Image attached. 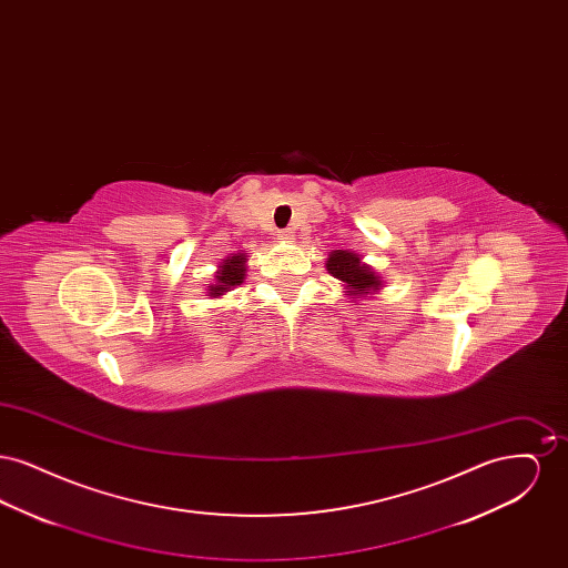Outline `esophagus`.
<instances>
[{"instance_id":"34e87169","label":"esophagus","mask_w":568,"mask_h":568,"mask_svg":"<svg viewBox=\"0 0 568 568\" xmlns=\"http://www.w3.org/2000/svg\"><path fill=\"white\" fill-rule=\"evenodd\" d=\"M294 236H296V232H294V230H290V227H287V230H278V232H276V239H278V241H285V243H292V241H294Z\"/></svg>"}]
</instances>
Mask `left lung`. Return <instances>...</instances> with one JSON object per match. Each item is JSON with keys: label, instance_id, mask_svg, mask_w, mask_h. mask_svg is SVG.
<instances>
[{"label": "left lung", "instance_id": "1", "mask_svg": "<svg viewBox=\"0 0 568 568\" xmlns=\"http://www.w3.org/2000/svg\"><path fill=\"white\" fill-rule=\"evenodd\" d=\"M325 268L334 278L345 283V296L368 297L373 292L381 290V276L371 266H366L362 257L353 251H332Z\"/></svg>", "mask_w": 568, "mask_h": 568}]
</instances>
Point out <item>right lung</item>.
<instances>
[{
	"instance_id": "add662e5",
	"label": "right lung",
	"mask_w": 568,
	"mask_h": 568,
	"mask_svg": "<svg viewBox=\"0 0 568 568\" xmlns=\"http://www.w3.org/2000/svg\"><path fill=\"white\" fill-rule=\"evenodd\" d=\"M246 255L244 253H234L232 257H225L219 266L215 274V285L209 287V296L219 297L223 296L225 292L234 290L236 285H241L244 281V272H246Z\"/></svg>"
}]
</instances>
